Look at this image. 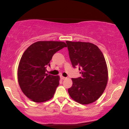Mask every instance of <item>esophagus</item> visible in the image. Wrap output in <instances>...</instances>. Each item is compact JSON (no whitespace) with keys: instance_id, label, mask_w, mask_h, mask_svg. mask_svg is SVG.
Returning a JSON list of instances; mask_svg holds the SVG:
<instances>
[{"instance_id":"34e87169","label":"esophagus","mask_w":129,"mask_h":129,"mask_svg":"<svg viewBox=\"0 0 129 129\" xmlns=\"http://www.w3.org/2000/svg\"><path fill=\"white\" fill-rule=\"evenodd\" d=\"M60 79H62V80H63V79H66V77H64V76H60Z\"/></svg>"}]
</instances>
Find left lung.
<instances>
[{
  "mask_svg": "<svg viewBox=\"0 0 129 129\" xmlns=\"http://www.w3.org/2000/svg\"><path fill=\"white\" fill-rule=\"evenodd\" d=\"M71 62L79 67L82 76L72 78L73 85L68 89L69 95L81 104L96 101L106 89L108 70L103 53L90 42L66 41Z\"/></svg>",
  "mask_w": 129,
  "mask_h": 129,
  "instance_id": "obj_1",
  "label": "left lung"
}]
</instances>
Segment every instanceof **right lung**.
Here are the masks:
<instances>
[{"label": "right lung", "mask_w": 129, "mask_h": 129, "mask_svg": "<svg viewBox=\"0 0 129 129\" xmlns=\"http://www.w3.org/2000/svg\"><path fill=\"white\" fill-rule=\"evenodd\" d=\"M67 47L63 42L38 41L22 54L17 70V79L22 92L33 102L43 103L54 96L59 76L46 73L53 56Z\"/></svg>", "instance_id": "add662e5"}]
</instances>
